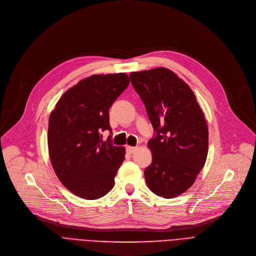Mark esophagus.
Masks as SVG:
<instances>
[{
  "instance_id": "esophagus-1",
  "label": "esophagus",
  "mask_w": 256,
  "mask_h": 256,
  "mask_svg": "<svg viewBox=\"0 0 256 256\" xmlns=\"http://www.w3.org/2000/svg\"><path fill=\"white\" fill-rule=\"evenodd\" d=\"M126 152L128 153V154H132L136 150V147H132V146H126Z\"/></svg>"
}]
</instances>
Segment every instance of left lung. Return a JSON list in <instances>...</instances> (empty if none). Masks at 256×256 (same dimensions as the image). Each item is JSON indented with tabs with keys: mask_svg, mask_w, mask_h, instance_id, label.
Here are the masks:
<instances>
[{
	"mask_svg": "<svg viewBox=\"0 0 256 256\" xmlns=\"http://www.w3.org/2000/svg\"><path fill=\"white\" fill-rule=\"evenodd\" d=\"M154 136L148 142L152 164L144 174L157 196L174 198L187 191L203 168L208 152L204 114L190 86L168 68L132 72Z\"/></svg>",
	"mask_w": 256,
	"mask_h": 256,
	"instance_id": "8db88e82",
	"label": "left lung"
}]
</instances>
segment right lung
I'll return each mask as SVG.
<instances>
[{"mask_svg": "<svg viewBox=\"0 0 256 256\" xmlns=\"http://www.w3.org/2000/svg\"><path fill=\"white\" fill-rule=\"evenodd\" d=\"M128 84L126 74L92 76L65 92L50 114L51 164L65 188L80 198L95 200L113 188L126 151L111 143L109 108Z\"/></svg>", "mask_w": 256, "mask_h": 256, "instance_id": "1", "label": "right lung"}]
</instances>
